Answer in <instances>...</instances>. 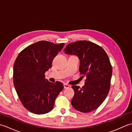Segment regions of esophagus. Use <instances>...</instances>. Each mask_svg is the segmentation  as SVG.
I'll list each match as a JSON object with an SVG mask.
<instances>
[{
    "instance_id": "1",
    "label": "esophagus",
    "mask_w": 132,
    "mask_h": 132,
    "mask_svg": "<svg viewBox=\"0 0 132 132\" xmlns=\"http://www.w3.org/2000/svg\"><path fill=\"white\" fill-rule=\"evenodd\" d=\"M63 86H64V88H68L70 87V86L69 85H67V84H64Z\"/></svg>"
}]
</instances>
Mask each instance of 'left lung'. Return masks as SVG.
<instances>
[{"mask_svg":"<svg viewBox=\"0 0 132 132\" xmlns=\"http://www.w3.org/2000/svg\"><path fill=\"white\" fill-rule=\"evenodd\" d=\"M64 52L77 56L80 73L87 77L82 88L71 86L75 93L71 104L77 111L90 112L102 104L110 88L112 69L108 56L102 47L86 40L69 44Z\"/></svg>","mask_w":132,"mask_h":132,"instance_id":"8db88e82","label":"left lung"}]
</instances>
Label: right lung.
<instances>
[{"label": "right lung", "instance_id": "1", "mask_svg": "<svg viewBox=\"0 0 132 132\" xmlns=\"http://www.w3.org/2000/svg\"><path fill=\"white\" fill-rule=\"evenodd\" d=\"M64 45L38 41L22 50L16 59L13 85L21 103L30 112L42 114L52 111L63 89L62 83L49 82L45 73L52 68L53 60Z\"/></svg>", "mask_w": 132, "mask_h": 132}]
</instances>
